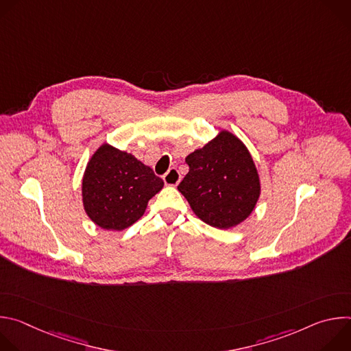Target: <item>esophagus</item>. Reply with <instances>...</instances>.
<instances>
[{
  "label": "esophagus",
  "instance_id": "34e87169",
  "mask_svg": "<svg viewBox=\"0 0 351 351\" xmlns=\"http://www.w3.org/2000/svg\"><path fill=\"white\" fill-rule=\"evenodd\" d=\"M182 176L176 168H171L167 175H164V182L167 186H178L180 182Z\"/></svg>",
  "mask_w": 351,
  "mask_h": 351
}]
</instances>
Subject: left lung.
Instances as JSON below:
<instances>
[{
    "label": "left lung",
    "instance_id": "obj_1",
    "mask_svg": "<svg viewBox=\"0 0 351 351\" xmlns=\"http://www.w3.org/2000/svg\"><path fill=\"white\" fill-rule=\"evenodd\" d=\"M189 172L178 186L191 211L210 226L230 229L253 214L261 180L245 144L222 129L186 157Z\"/></svg>",
    "mask_w": 351,
    "mask_h": 351
}]
</instances>
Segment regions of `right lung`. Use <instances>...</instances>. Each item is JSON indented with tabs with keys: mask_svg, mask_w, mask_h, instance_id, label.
<instances>
[{
	"mask_svg": "<svg viewBox=\"0 0 351 351\" xmlns=\"http://www.w3.org/2000/svg\"><path fill=\"white\" fill-rule=\"evenodd\" d=\"M164 180L130 153L103 143L90 157L82 179L86 215L101 229L123 230L138 221Z\"/></svg>",
	"mask_w": 351,
	"mask_h": 351,
	"instance_id": "1",
	"label": "right lung"
}]
</instances>
